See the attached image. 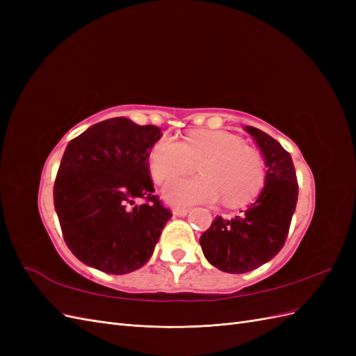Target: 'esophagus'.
Returning <instances> with one entry per match:
<instances>
[{
  "label": "esophagus",
  "instance_id": "1",
  "mask_svg": "<svg viewBox=\"0 0 356 356\" xmlns=\"http://www.w3.org/2000/svg\"><path fill=\"white\" fill-rule=\"evenodd\" d=\"M172 212H174V215H177V217H184V215L188 213V208H179V207H177V208L172 209Z\"/></svg>",
  "mask_w": 356,
  "mask_h": 356
}]
</instances>
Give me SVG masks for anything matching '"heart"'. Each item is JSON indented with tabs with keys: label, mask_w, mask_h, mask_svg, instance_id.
<instances>
[{
	"label": "heart",
	"mask_w": 356,
	"mask_h": 356,
	"mask_svg": "<svg viewBox=\"0 0 356 356\" xmlns=\"http://www.w3.org/2000/svg\"><path fill=\"white\" fill-rule=\"evenodd\" d=\"M197 165L202 175L177 179L165 187L172 204L212 203L222 197L227 207H241L264 184V161L258 149L221 131H195L182 141L157 139L148 154V170L156 184L188 173Z\"/></svg>",
	"instance_id": "1"
}]
</instances>
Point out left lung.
I'll list each match as a JSON object with an SVG mask.
<instances>
[{"mask_svg":"<svg viewBox=\"0 0 356 356\" xmlns=\"http://www.w3.org/2000/svg\"><path fill=\"white\" fill-rule=\"evenodd\" d=\"M266 160V186L258 199L238 217H215L200 236L207 260L222 272L246 273L282 250L298 197L293 159L270 135L246 126Z\"/></svg>","mask_w":356,"mask_h":356,"instance_id":"obj_1","label":"left lung"}]
</instances>
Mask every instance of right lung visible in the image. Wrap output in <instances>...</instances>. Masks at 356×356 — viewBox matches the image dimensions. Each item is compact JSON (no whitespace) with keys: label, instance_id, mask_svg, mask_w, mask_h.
<instances>
[{"label":"right lung","instance_id":"1","mask_svg":"<svg viewBox=\"0 0 356 356\" xmlns=\"http://www.w3.org/2000/svg\"><path fill=\"white\" fill-rule=\"evenodd\" d=\"M157 126L124 117L74 138L60 160L53 200L62 236L84 264L111 275L144 266L172 212L154 195L149 149ZM136 200L143 203L135 205Z\"/></svg>","mask_w":356,"mask_h":356}]
</instances>
